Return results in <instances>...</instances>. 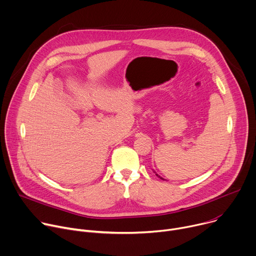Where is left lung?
<instances>
[{
    "mask_svg": "<svg viewBox=\"0 0 256 256\" xmlns=\"http://www.w3.org/2000/svg\"><path fill=\"white\" fill-rule=\"evenodd\" d=\"M162 179H163V178H162Z\"/></svg>",
    "mask_w": 256,
    "mask_h": 256,
    "instance_id": "left-lung-1",
    "label": "left lung"
}]
</instances>
